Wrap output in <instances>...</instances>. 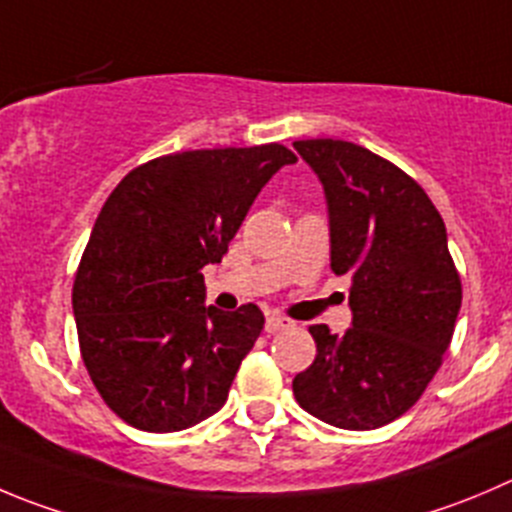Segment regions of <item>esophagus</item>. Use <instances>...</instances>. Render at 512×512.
Masks as SVG:
<instances>
[{"label":"esophagus","instance_id":"1","mask_svg":"<svg viewBox=\"0 0 512 512\" xmlns=\"http://www.w3.org/2000/svg\"><path fill=\"white\" fill-rule=\"evenodd\" d=\"M291 326H294V321L286 319V316H281V314L266 316V332H269V334L281 332V329H291Z\"/></svg>","mask_w":512,"mask_h":512}]
</instances>
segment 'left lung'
Listing matches in <instances>:
<instances>
[{"label": "left lung", "mask_w": 512, "mask_h": 512, "mask_svg": "<svg viewBox=\"0 0 512 512\" xmlns=\"http://www.w3.org/2000/svg\"><path fill=\"white\" fill-rule=\"evenodd\" d=\"M324 186L332 271L352 279V326H309L316 359L294 377L309 415L374 430L405 415L442 364L462 304L445 221L405 170L347 140H296Z\"/></svg>", "instance_id": "obj_1"}]
</instances>
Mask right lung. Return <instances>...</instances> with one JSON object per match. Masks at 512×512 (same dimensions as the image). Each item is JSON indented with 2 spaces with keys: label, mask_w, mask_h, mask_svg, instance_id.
Masks as SVG:
<instances>
[{
  "label": "right lung",
  "mask_w": 512,
  "mask_h": 512,
  "mask_svg": "<svg viewBox=\"0 0 512 512\" xmlns=\"http://www.w3.org/2000/svg\"><path fill=\"white\" fill-rule=\"evenodd\" d=\"M291 163L279 143L186 150L138 165L110 193L72 311L87 374L120 420L178 432L223 407L264 314L203 306L201 269L221 264L261 188Z\"/></svg>",
  "instance_id": "obj_1"
}]
</instances>
